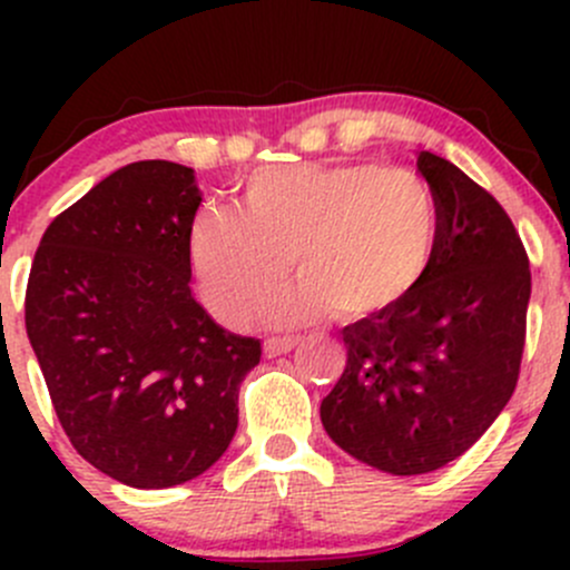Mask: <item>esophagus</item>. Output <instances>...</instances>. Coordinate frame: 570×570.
<instances>
[{"mask_svg": "<svg viewBox=\"0 0 570 570\" xmlns=\"http://www.w3.org/2000/svg\"><path fill=\"white\" fill-rule=\"evenodd\" d=\"M297 338H292V336H273V338H267V342H264V353L269 355V358H275V355H286V353H292V350L297 347Z\"/></svg>", "mask_w": 570, "mask_h": 570, "instance_id": "obj_1", "label": "esophagus"}]
</instances>
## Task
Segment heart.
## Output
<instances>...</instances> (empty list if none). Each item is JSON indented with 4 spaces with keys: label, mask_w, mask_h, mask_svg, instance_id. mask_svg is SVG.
Returning <instances> with one entry per match:
<instances>
[{
    "label": "heart",
    "mask_w": 570,
    "mask_h": 570,
    "mask_svg": "<svg viewBox=\"0 0 570 570\" xmlns=\"http://www.w3.org/2000/svg\"><path fill=\"white\" fill-rule=\"evenodd\" d=\"M435 243L428 181L377 163L267 165L243 181L239 212L204 209L189 228L200 292L228 325L253 320L292 256L303 281L269 303V322L389 317L419 289Z\"/></svg>",
    "instance_id": "b5f03b06"
}]
</instances>
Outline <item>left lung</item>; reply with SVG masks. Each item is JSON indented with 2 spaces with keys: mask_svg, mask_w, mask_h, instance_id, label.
<instances>
[{
  "mask_svg": "<svg viewBox=\"0 0 570 570\" xmlns=\"http://www.w3.org/2000/svg\"><path fill=\"white\" fill-rule=\"evenodd\" d=\"M439 243L419 289L342 331L347 366L322 400L325 433L355 461L428 474L461 458L515 392L532 275L524 243L488 189L422 151Z\"/></svg>",
  "mask_w": 570,
  "mask_h": 570,
  "instance_id": "obj_1",
  "label": "left lung"
}]
</instances>
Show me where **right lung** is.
Returning <instances> with one entry per match:
<instances>
[{
    "label": "right lung",
    "instance_id": "obj_1",
    "mask_svg": "<svg viewBox=\"0 0 570 570\" xmlns=\"http://www.w3.org/2000/svg\"><path fill=\"white\" fill-rule=\"evenodd\" d=\"M193 168L146 159L109 174L46 228L24 322L57 419L90 465L174 488L232 444L239 383L262 342L195 303Z\"/></svg>",
    "mask_w": 570,
    "mask_h": 570
}]
</instances>
